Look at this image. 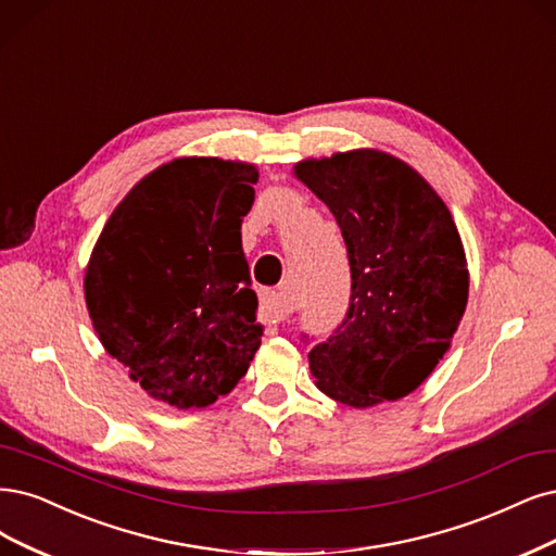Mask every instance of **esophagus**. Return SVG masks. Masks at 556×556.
Returning <instances> with one entry per match:
<instances>
[{"label": "esophagus", "mask_w": 556, "mask_h": 556, "mask_svg": "<svg viewBox=\"0 0 556 556\" xmlns=\"http://www.w3.org/2000/svg\"><path fill=\"white\" fill-rule=\"evenodd\" d=\"M290 315V308H287V303L280 299V294L276 292H264L262 294V305H260V317L264 321H282Z\"/></svg>", "instance_id": "1"}]
</instances>
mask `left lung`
<instances>
[{"label":"left lung","instance_id":"1","mask_svg":"<svg viewBox=\"0 0 556 556\" xmlns=\"http://www.w3.org/2000/svg\"><path fill=\"white\" fill-rule=\"evenodd\" d=\"M294 177L331 208L352 269L348 317L308 354L315 387L354 409L409 395L451 350L469 299L448 206L379 149L305 159Z\"/></svg>","mask_w":556,"mask_h":556}]
</instances>
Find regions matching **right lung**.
I'll return each instance as SVG.
<instances>
[{
  "mask_svg": "<svg viewBox=\"0 0 556 556\" xmlns=\"http://www.w3.org/2000/svg\"><path fill=\"white\" fill-rule=\"evenodd\" d=\"M253 163L184 156L114 206L85 269L93 331L147 395L202 409L232 391L262 344L241 248Z\"/></svg>",
  "mask_w": 556,
  "mask_h": 556,
  "instance_id": "1",
  "label": "right lung"
}]
</instances>
